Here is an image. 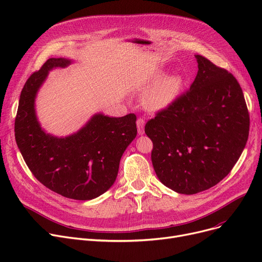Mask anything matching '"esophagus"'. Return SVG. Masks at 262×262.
I'll return each instance as SVG.
<instances>
[{
	"mask_svg": "<svg viewBox=\"0 0 262 262\" xmlns=\"http://www.w3.org/2000/svg\"><path fill=\"white\" fill-rule=\"evenodd\" d=\"M144 125H145V122L143 118H138V120H137V130H138L139 135L144 134Z\"/></svg>",
	"mask_w": 262,
	"mask_h": 262,
	"instance_id": "1",
	"label": "esophagus"
}]
</instances>
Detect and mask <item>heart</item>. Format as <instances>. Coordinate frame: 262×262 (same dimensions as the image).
Returning <instances> with one entry per match:
<instances>
[{"mask_svg":"<svg viewBox=\"0 0 262 262\" xmlns=\"http://www.w3.org/2000/svg\"><path fill=\"white\" fill-rule=\"evenodd\" d=\"M164 76V72H159L149 80L148 87L152 88L142 98L143 106L150 113H159L170 108L185 90L186 78L183 74H172L166 78Z\"/></svg>","mask_w":262,"mask_h":262,"instance_id":"b5f03b06","label":"heart"}]
</instances>
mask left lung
Returning <instances> with one entry per match:
<instances>
[{"mask_svg":"<svg viewBox=\"0 0 262 262\" xmlns=\"http://www.w3.org/2000/svg\"><path fill=\"white\" fill-rule=\"evenodd\" d=\"M190 90L145 125L159 181L195 194L228 175L245 147L250 116L238 80L201 55Z\"/></svg>","mask_w":262,"mask_h":262,"instance_id":"1","label":"left lung"}]
</instances>
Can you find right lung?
<instances>
[{
    "instance_id": "1",
    "label": "right lung",
    "mask_w": 262,
    "mask_h": 262,
    "mask_svg": "<svg viewBox=\"0 0 262 262\" xmlns=\"http://www.w3.org/2000/svg\"><path fill=\"white\" fill-rule=\"evenodd\" d=\"M72 60L50 58L26 80L15 121V137L27 167L37 180L56 193L73 200L100 196L116 182L124 150L137 136L136 116L95 114L78 132L55 137L41 127L35 101L55 68Z\"/></svg>"
}]
</instances>
